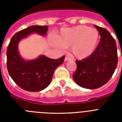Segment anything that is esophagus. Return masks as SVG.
I'll return each mask as SVG.
<instances>
[{"instance_id": "34e87169", "label": "esophagus", "mask_w": 122, "mask_h": 122, "mask_svg": "<svg viewBox=\"0 0 122 122\" xmlns=\"http://www.w3.org/2000/svg\"><path fill=\"white\" fill-rule=\"evenodd\" d=\"M71 60V59L70 57H68V56H66L65 57V61H69V60Z\"/></svg>"}]
</instances>
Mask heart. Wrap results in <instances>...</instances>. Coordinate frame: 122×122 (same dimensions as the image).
Masks as SVG:
<instances>
[{
	"label": "heart",
	"instance_id": "heart-1",
	"mask_svg": "<svg viewBox=\"0 0 122 122\" xmlns=\"http://www.w3.org/2000/svg\"><path fill=\"white\" fill-rule=\"evenodd\" d=\"M99 33L95 29L86 25H77L62 30L56 38V43L62 48H71L74 57L82 59L90 56L95 50Z\"/></svg>",
	"mask_w": 122,
	"mask_h": 122
}]
</instances>
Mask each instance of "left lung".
I'll use <instances>...</instances> for the list:
<instances>
[{
	"mask_svg": "<svg viewBox=\"0 0 122 122\" xmlns=\"http://www.w3.org/2000/svg\"><path fill=\"white\" fill-rule=\"evenodd\" d=\"M95 27L101 36L98 45L88 57L76 60L77 68L73 74L75 82L85 89H98L106 84L118 62L116 40L106 29Z\"/></svg>",
	"mask_w": 122,
	"mask_h": 122,
	"instance_id": "1",
	"label": "left lung"
}]
</instances>
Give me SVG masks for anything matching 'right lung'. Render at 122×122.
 Instances as JSON below:
<instances>
[{
  "mask_svg": "<svg viewBox=\"0 0 122 122\" xmlns=\"http://www.w3.org/2000/svg\"><path fill=\"white\" fill-rule=\"evenodd\" d=\"M47 25H32L13 36L6 51V66L10 76L21 89L29 92L41 91L50 84L54 72L64 61L65 56L52 59L44 55L37 59L25 60L18 52V43L32 33L46 35Z\"/></svg>",
  "mask_w": 122,
  "mask_h": 122,
  "instance_id": "add662e5",
  "label": "right lung"
}]
</instances>
